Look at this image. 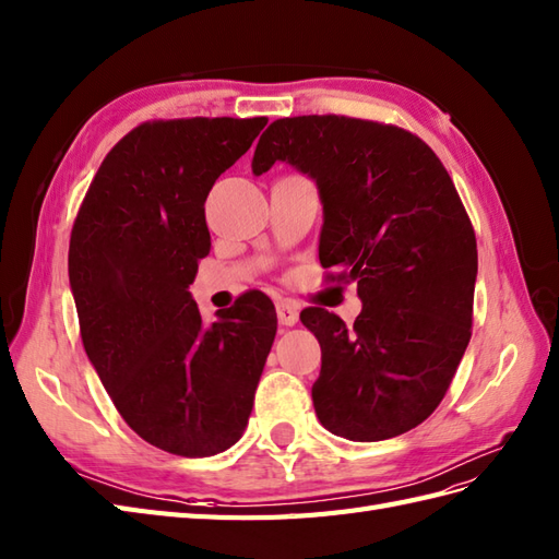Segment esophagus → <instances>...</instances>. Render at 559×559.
Instances as JSON below:
<instances>
[{"mask_svg":"<svg viewBox=\"0 0 559 559\" xmlns=\"http://www.w3.org/2000/svg\"><path fill=\"white\" fill-rule=\"evenodd\" d=\"M277 320L284 326H294L298 322V306L294 301H277Z\"/></svg>","mask_w":559,"mask_h":559,"instance_id":"esophagus-1","label":"esophagus"}]
</instances>
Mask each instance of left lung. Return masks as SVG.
<instances>
[{"mask_svg":"<svg viewBox=\"0 0 559 559\" xmlns=\"http://www.w3.org/2000/svg\"><path fill=\"white\" fill-rule=\"evenodd\" d=\"M287 160L318 182L326 280L358 282L350 326L324 308L301 322L322 367L312 405L324 429L384 441L421 425L451 386L472 336L476 237L431 146L411 130L350 116L270 122L253 173Z\"/></svg>","mask_w":559,"mask_h":559,"instance_id":"8db88e82","label":"left lung"}]
</instances>
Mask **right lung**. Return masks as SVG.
<instances>
[{"label": "right lung", "mask_w": 559, "mask_h": 559, "mask_svg": "<svg viewBox=\"0 0 559 559\" xmlns=\"http://www.w3.org/2000/svg\"><path fill=\"white\" fill-rule=\"evenodd\" d=\"M265 122H142L106 154L73 223L68 277L87 358L128 427L173 455L206 457L241 439L275 342L263 292L209 326L187 292L211 251L203 203Z\"/></svg>", "instance_id": "right-lung-1"}]
</instances>
